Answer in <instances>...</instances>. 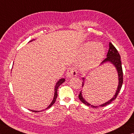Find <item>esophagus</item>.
I'll return each instance as SVG.
<instances>
[{"label": "esophagus", "mask_w": 134, "mask_h": 134, "mask_svg": "<svg viewBox=\"0 0 134 134\" xmlns=\"http://www.w3.org/2000/svg\"><path fill=\"white\" fill-rule=\"evenodd\" d=\"M77 70L75 69V68H74L73 67H70L68 68L66 72V75L68 77L71 78L73 76H76L77 75Z\"/></svg>", "instance_id": "esophagus-1"}]
</instances>
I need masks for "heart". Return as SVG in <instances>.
I'll return each instance as SVG.
<instances>
[{
  "instance_id": "1",
  "label": "heart",
  "mask_w": 134,
  "mask_h": 134,
  "mask_svg": "<svg viewBox=\"0 0 134 134\" xmlns=\"http://www.w3.org/2000/svg\"><path fill=\"white\" fill-rule=\"evenodd\" d=\"M83 55H85L83 65L85 68H91L102 61L105 54L103 44L99 43H88L82 48Z\"/></svg>"
}]
</instances>
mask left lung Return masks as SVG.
<instances>
[{
  "mask_svg": "<svg viewBox=\"0 0 134 134\" xmlns=\"http://www.w3.org/2000/svg\"><path fill=\"white\" fill-rule=\"evenodd\" d=\"M111 62L112 64H114L115 67L116 68V69L118 73V76H119V85H118V87L116 90V92L115 94V96L114 97H112V99H111L108 102H106L105 103L103 104L102 105H100L99 106H94L91 105L90 104H89L87 103L86 101L84 99V98L82 97V96L81 94V91L80 92V94H79V99L81 100V102L84 103V104L90 106L91 105L92 107L93 108H97L99 107H104L107 105L109 104L112 101H114V100L116 99V98L117 97L119 93V92L121 90V88L122 87V84H123V69H122V66H121V62L120 60V55L119 54V53H118V51L117 49H116V47L113 45V44L109 42V50L107 54V57L104 59L103 62H102V64L104 63V62ZM84 85V83H82V86Z\"/></svg>",
  "mask_w": 134,
  "mask_h": 134,
  "instance_id": "8db88e82",
  "label": "left lung"
}]
</instances>
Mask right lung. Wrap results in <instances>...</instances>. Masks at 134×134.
<instances>
[{
  "instance_id": "right-lung-1",
  "label": "right lung",
  "mask_w": 134,
  "mask_h": 134,
  "mask_svg": "<svg viewBox=\"0 0 134 134\" xmlns=\"http://www.w3.org/2000/svg\"><path fill=\"white\" fill-rule=\"evenodd\" d=\"M65 81V80L64 79H60V80H59V81L57 82V84H56V85H55V89H54V91H55V92H54V99H53V102H52V103L50 104L48 106V107L46 108V109L49 108L50 107H52L53 104H54V103H55V100H56V99H57V90H58V87H59V86H60V85L62 84V83L64 82V81ZM30 111H31V110H30ZM32 111V112H40L39 111Z\"/></svg>"
}]
</instances>
